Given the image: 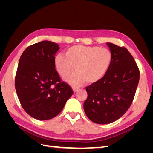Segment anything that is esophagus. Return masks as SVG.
I'll return each mask as SVG.
<instances>
[{
  "label": "esophagus",
  "instance_id": "obj_1",
  "mask_svg": "<svg viewBox=\"0 0 153 153\" xmlns=\"http://www.w3.org/2000/svg\"><path fill=\"white\" fill-rule=\"evenodd\" d=\"M80 89V88H78V87H73V91L75 92H77L78 90Z\"/></svg>",
  "mask_w": 153,
  "mask_h": 153
}]
</instances>
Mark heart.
<instances>
[{"label": "heart", "mask_w": 153, "mask_h": 153, "mask_svg": "<svg viewBox=\"0 0 153 153\" xmlns=\"http://www.w3.org/2000/svg\"><path fill=\"white\" fill-rule=\"evenodd\" d=\"M112 61L110 51L98 46L75 45L68 48L66 55L58 54L55 57V66L59 74L66 78L74 85H80L85 82L94 83L104 77Z\"/></svg>", "instance_id": "1"}]
</instances>
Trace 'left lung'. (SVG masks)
Here are the masks:
<instances>
[{"instance_id":"obj_1","label":"left lung","mask_w":153,"mask_h":153,"mask_svg":"<svg viewBox=\"0 0 153 153\" xmlns=\"http://www.w3.org/2000/svg\"><path fill=\"white\" fill-rule=\"evenodd\" d=\"M106 45L112 55L108 71L100 80L86 87L84 109L97 124L113 123L131 106L138 84L140 71L129 51L111 43Z\"/></svg>"}]
</instances>
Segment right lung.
<instances>
[{
    "instance_id": "add662e5",
    "label": "right lung",
    "mask_w": 153,
    "mask_h": 153,
    "mask_svg": "<svg viewBox=\"0 0 153 153\" xmlns=\"http://www.w3.org/2000/svg\"><path fill=\"white\" fill-rule=\"evenodd\" d=\"M60 47L43 41L22 54L15 76V89L21 105L32 117L48 120L62 110L73 94L55 69V55Z\"/></svg>"
}]
</instances>
